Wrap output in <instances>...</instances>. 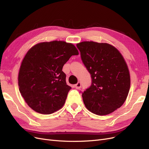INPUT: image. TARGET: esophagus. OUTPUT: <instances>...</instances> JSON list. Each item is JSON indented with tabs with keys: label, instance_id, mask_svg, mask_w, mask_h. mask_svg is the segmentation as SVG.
Returning a JSON list of instances; mask_svg holds the SVG:
<instances>
[{
	"label": "esophagus",
	"instance_id": "esophagus-1",
	"mask_svg": "<svg viewBox=\"0 0 149 149\" xmlns=\"http://www.w3.org/2000/svg\"><path fill=\"white\" fill-rule=\"evenodd\" d=\"M81 84L80 82H78L77 84H76L74 85V87L76 88V89H79L81 88Z\"/></svg>",
	"mask_w": 149,
	"mask_h": 149
}]
</instances>
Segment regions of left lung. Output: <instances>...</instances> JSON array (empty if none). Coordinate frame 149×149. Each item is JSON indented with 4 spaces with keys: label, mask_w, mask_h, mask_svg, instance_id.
<instances>
[{
    "label": "left lung",
    "mask_w": 149,
    "mask_h": 149,
    "mask_svg": "<svg viewBox=\"0 0 149 149\" xmlns=\"http://www.w3.org/2000/svg\"><path fill=\"white\" fill-rule=\"evenodd\" d=\"M76 46L92 78L91 86L82 94L84 105L94 114H109L123 105L128 96L127 65L118 49L109 43L86 41Z\"/></svg>",
    "instance_id": "left-lung-1"
}]
</instances>
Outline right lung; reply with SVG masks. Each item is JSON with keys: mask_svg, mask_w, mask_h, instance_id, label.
Returning <instances> with one entry per match:
<instances>
[{"mask_svg": "<svg viewBox=\"0 0 149 149\" xmlns=\"http://www.w3.org/2000/svg\"><path fill=\"white\" fill-rule=\"evenodd\" d=\"M78 54L73 44L56 40L37 43L29 49L22 61L18 83L30 108L49 114L63 106L71 88L62 69L71 56Z\"/></svg>", "mask_w": 149, "mask_h": 149, "instance_id": "add662e5", "label": "right lung"}]
</instances>
